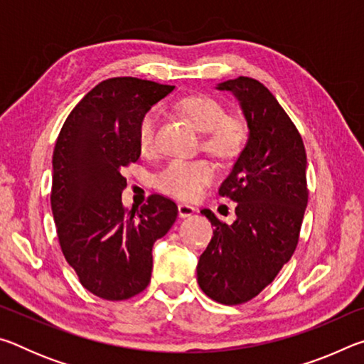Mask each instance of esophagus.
Instances as JSON below:
<instances>
[{
  "label": "esophagus",
  "mask_w": 364,
  "mask_h": 364,
  "mask_svg": "<svg viewBox=\"0 0 364 364\" xmlns=\"http://www.w3.org/2000/svg\"><path fill=\"white\" fill-rule=\"evenodd\" d=\"M194 213H196V207L194 205H189V204H180V205H178V215H180L181 218L193 217Z\"/></svg>",
  "instance_id": "esophagus-1"
}]
</instances>
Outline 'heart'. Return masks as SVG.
Segmentation results:
<instances>
[{
	"instance_id": "1",
	"label": "heart",
	"mask_w": 364,
	"mask_h": 364,
	"mask_svg": "<svg viewBox=\"0 0 364 364\" xmlns=\"http://www.w3.org/2000/svg\"><path fill=\"white\" fill-rule=\"evenodd\" d=\"M180 110L197 130L205 133L204 147L220 159H232L242 151L247 139V127L241 119L226 115L225 107L215 97L205 95L181 100ZM159 114L147 110L138 123V144L149 152L156 139ZM215 176V167L208 160H173L156 178L159 189L178 199H194Z\"/></svg>"
}]
</instances>
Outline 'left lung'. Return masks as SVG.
Returning <instances> with one entry per match:
<instances>
[{"mask_svg":"<svg viewBox=\"0 0 364 364\" xmlns=\"http://www.w3.org/2000/svg\"><path fill=\"white\" fill-rule=\"evenodd\" d=\"M247 123V141L220 194L236 202V220L221 223L212 210L213 237L197 263V282L225 305L260 294L291 260L306 208L304 141L267 86L249 77L221 82Z\"/></svg>","mask_w":364,"mask_h":364,"instance_id":"8db88e82","label":"left lung"}]
</instances>
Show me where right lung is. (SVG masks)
<instances>
[{
  "instance_id": "right-lung-1",
  "label": "right lung",
  "mask_w": 364,
  "mask_h": 364,
  "mask_svg": "<svg viewBox=\"0 0 364 364\" xmlns=\"http://www.w3.org/2000/svg\"><path fill=\"white\" fill-rule=\"evenodd\" d=\"M175 86L149 80H104L67 117L53 156L51 208L60 249L82 286L125 300L151 281L152 247L173 226L178 207L152 194L127 208L123 167L141 154L138 123Z\"/></svg>"
}]
</instances>
